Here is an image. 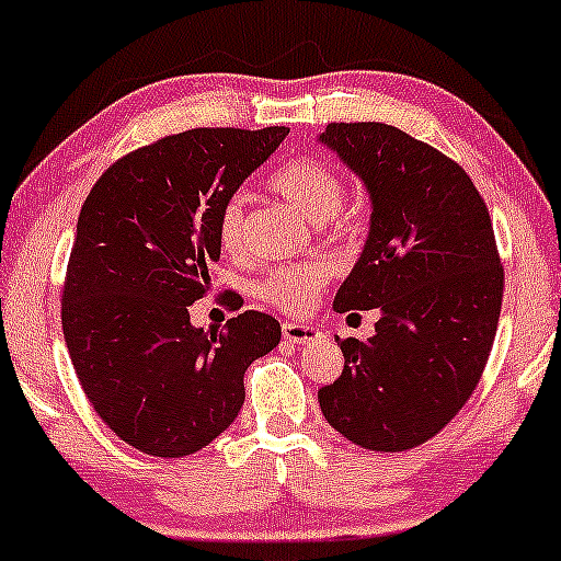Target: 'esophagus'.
<instances>
[{
    "label": "esophagus",
    "mask_w": 561,
    "mask_h": 561,
    "mask_svg": "<svg viewBox=\"0 0 561 561\" xmlns=\"http://www.w3.org/2000/svg\"><path fill=\"white\" fill-rule=\"evenodd\" d=\"M282 337H285V343L302 345V343H313V340H319L321 332L313 330V327L295 324V321H285V324H282Z\"/></svg>",
    "instance_id": "obj_1"
}]
</instances>
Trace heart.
<instances>
[{"instance_id": "obj_1", "label": "heart", "mask_w": 561, "mask_h": 561, "mask_svg": "<svg viewBox=\"0 0 561 561\" xmlns=\"http://www.w3.org/2000/svg\"><path fill=\"white\" fill-rule=\"evenodd\" d=\"M268 186L285 197L295 210L311 224H321L332 234H347L353 229V216L345 208V182L330 163L313 156H298L282 163ZM216 240L224 253H240L244 240V208L240 197L224 199L216 214ZM330 272L324 263L302 261L268 272L259 282V298L272 302L287 313H300L317 300L324 289Z\"/></svg>"}]
</instances>
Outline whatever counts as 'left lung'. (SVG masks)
I'll list each match as a JSON object with an SVG mask.
<instances>
[{
    "label": "left lung",
    "mask_w": 561,
    "mask_h": 561,
    "mask_svg": "<svg viewBox=\"0 0 561 561\" xmlns=\"http://www.w3.org/2000/svg\"><path fill=\"white\" fill-rule=\"evenodd\" d=\"M319 139L371 195L334 311H382L371 337L337 343L345 366L319 390L321 414L362 448H416L459 414L491 356L504 298L491 214L456 160L401 128L330 124Z\"/></svg>",
    "instance_id": "8db88e82"
}]
</instances>
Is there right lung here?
<instances>
[{
    "label": "right lung",
    "instance_id": "1",
    "mask_svg": "<svg viewBox=\"0 0 561 561\" xmlns=\"http://www.w3.org/2000/svg\"><path fill=\"white\" fill-rule=\"evenodd\" d=\"M287 134H171L115 160L83 199L62 334L96 416L141 454L176 459L208 446L240 414L244 369L279 345L268 313L205 332L190 324V306L210 293L221 255L218 208Z\"/></svg>",
    "mask_w": 561,
    "mask_h": 561
}]
</instances>
